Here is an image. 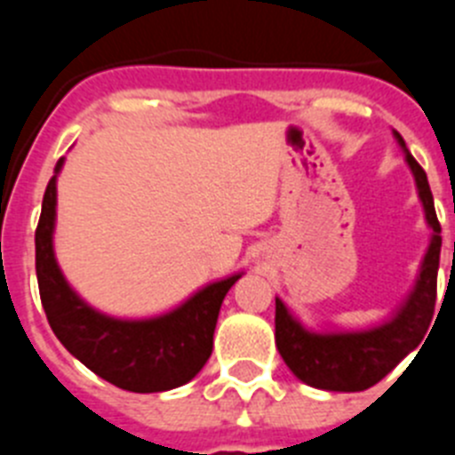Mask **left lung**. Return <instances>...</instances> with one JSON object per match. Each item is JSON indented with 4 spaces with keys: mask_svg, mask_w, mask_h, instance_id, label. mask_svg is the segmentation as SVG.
I'll return each mask as SVG.
<instances>
[{
    "mask_svg": "<svg viewBox=\"0 0 455 455\" xmlns=\"http://www.w3.org/2000/svg\"><path fill=\"white\" fill-rule=\"evenodd\" d=\"M405 152V162L415 175L417 193L424 204L426 223L431 225V243L421 262L419 275L408 299L385 323L355 332H312L291 316L287 305L275 299V344L284 364L305 385L328 392H363L383 380L396 364L415 351L424 339L437 296V267H440L442 228L433 204L424 168L408 152L405 140L394 132Z\"/></svg>",
    "mask_w": 455,
    "mask_h": 455,
    "instance_id": "1",
    "label": "left lung"
}]
</instances>
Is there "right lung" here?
<instances>
[{"instance_id": "1", "label": "right lung", "mask_w": 455, "mask_h": 455, "mask_svg": "<svg viewBox=\"0 0 455 455\" xmlns=\"http://www.w3.org/2000/svg\"><path fill=\"white\" fill-rule=\"evenodd\" d=\"M43 196L36 228V275L52 331L63 347L107 383L127 392H166L188 383L212 355L225 293L241 277L235 273L196 291L180 307L155 319H116L82 300L66 283L54 257L56 175Z\"/></svg>"}]
</instances>
